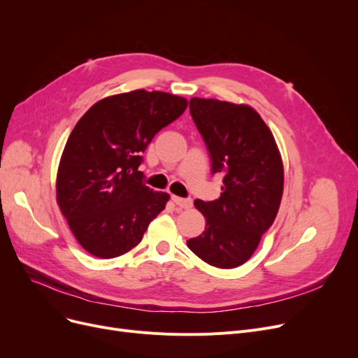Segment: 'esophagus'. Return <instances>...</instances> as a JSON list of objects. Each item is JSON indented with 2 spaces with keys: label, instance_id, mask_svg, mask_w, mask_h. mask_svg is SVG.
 <instances>
[{
  "label": "esophagus",
  "instance_id": "1",
  "mask_svg": "<svg viewBox=\"0 0 358 358\" xmlns=\"http://www.w3.org/2000/svg\"><path fill=\"white\" fill-rule=\"evenodd\" d=\"M173 201L178 206L180 209H190L193 206V201L192 199H182V197H177V196H173Z\"/></svg>",
  "mask_w": 358,
  "mask_h": 358
}]
</instances>
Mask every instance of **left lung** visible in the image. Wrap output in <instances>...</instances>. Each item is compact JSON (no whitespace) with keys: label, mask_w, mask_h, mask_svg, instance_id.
Segmentation results:
<instances>
[{"label":"left lung","mask_w":358,"mask_h":358,"mask_svg":"<svg viewBox=\"0 0 358 358\" xmlns=\"http://www.w3.org/2000/svg\"><path fill=\"white\" fill-rule=\"evenodd\" d=\"M190 113L209 149L212 173L223 176V185L217 200L194 201L206 228L187 247L213 267L235 268L251 258L277 216L283 161L271 130L252 107L194 97Z\"/></svg>","instance_id":"8db88e82"}]
</instances>
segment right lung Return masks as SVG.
Listing matches in <instances>:
<instances>
[{
    "mask_svg": "<svg viewBox=\"0 0 358 358\" xmlns=\"http://www.w3.org/2000/svg\"><path fill=\"white\" fill-rule=\"evenodd\" d=\"M187 100L135 90L97 101L75 124L56 177V201L80 245L115 258L142 241L164 209L166 193L152 192L138 171L158 131L178 119Z\"/></svg>",
    "mask_w": 358,
    "mask_h": 358,
    "instance_id": "1",
    "label": "right lung"
}]
</instances>
